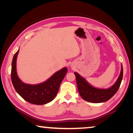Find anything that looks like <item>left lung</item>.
<instances>
[{"instance_id":"1","label":"left lung","mask_w":133,"mask_h":133,"mask_svg":"<svg viewBox=\"0 0 133 133\" xmlns=\"http://www.w3.org/2000/svg\"><path fill=\"white\" fill-rule=\"evenodd\" d=\"M76 82L80 96L83 99L88 102L99 103L105 102L110 100L120 87L123 79V66H121V71L115 83L109 88L99 89L93 86L85 78L77 72H75Z\"/></svg>"}]
</instances>
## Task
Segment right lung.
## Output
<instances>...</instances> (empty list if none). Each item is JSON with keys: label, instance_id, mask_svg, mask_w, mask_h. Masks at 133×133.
Returning a JSON list of instances; mask_svg holds the SVG:
<instances>
[{"label": "right lung", "instance_id": "1", "mask_svg": "<svg viewBox=\"0 0 133 133\" xmlns=\"http://www.w3.org/2000/svg\"><path fill=\"white\" fill-rule=\"evenodd\" d=\"M19 51V49L13 56L11 70V79L15 90L24 100L31 104L43 105L51 102L57 95L67 68L63 67L39 84H26L20 79L17 73L16 60Z\"/></svg>", "mask_w": 133, "mask_h": 133}]
</instances>
